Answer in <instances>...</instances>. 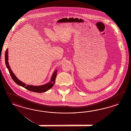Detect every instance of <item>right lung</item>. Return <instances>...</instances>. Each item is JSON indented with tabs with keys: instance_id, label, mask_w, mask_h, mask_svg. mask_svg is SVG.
<instances>
[{
	"instance_id": "1",
	"label": "right lung",
	"mask_w": 131,
	"mask_h": 131,
	"mask_svg": "<svg viewBox=\"0 0 131 131\" xmlns=\"http://www.w3.org/2000/svg\"><path fill=\"white\" fill-rule=\"evenodd\" d=\"M8 49L6 50L5 53V63L7 67L8 68V70L10 73V75L11 76L13 80L17 84L20 85L22 87H24L25 89H27L31 91L36 92V93H43L47 91L48 90H49L50 88L53 86L54 85V83H55L56 77L57 73V71L56 70L53 73L51 79L50 80V82L48 83H47L46 84H44L43 85L41 86H33V85H26L25 83H23L19 80L18 79L12 71L11 70L10 68L9 67V64L8 63Z\"/></svg>"
}]
</instances>
